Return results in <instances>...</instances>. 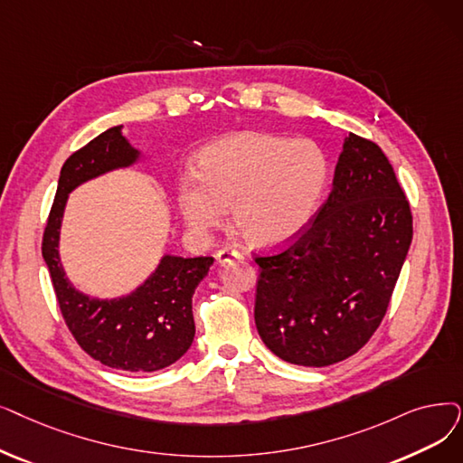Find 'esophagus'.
I'll return each mask as SVG.
<instances>
[{
    "label": "esophagus",
    "mask_w": 463,
    "mask_h": 463,
    "mask_svg": "<svg viewBox=\"0 0 463 463\" xmlns=\"http://www.w3.org/2000/svg\"><path fill=\"white\" fill-rule=\"evenodd\" d=\"M231 259H242V253L232 250V248H221L217 253H215V260L219 265H225L227 260Z\"/></svg>",
    "instance_id": "obj_1"
}]
</instances>
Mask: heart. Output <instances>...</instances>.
Returning <instances> with one entry per match:
<instances>
[{"label": "heart", "mask_w": 463, "mask_h": 463, "mask_svg": "<svg viewBox=\"0 0 463 463\" xmlns=\"http://www.w3.org/2000/svg\"><path fill=\"white\" fill-rule=\"evenodd\" d=\"M329 182V158L308 137L236 134L208 146L198 174L177 184L187 225L208 232L231 206L236 231L253 246L284 244L312 219Z\"/></svg>", "instance_id": "heart-1"}]
</instances>
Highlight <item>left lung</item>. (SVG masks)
Returning a JSON list of instances; mask_svg holds the SVG:
<instances>
[{"label": "left lung", "mask_w": 463, "mask_h": 463, "mask_svg": "<svg viewBox=\"0 0 463 463\" xmlns=\"http://www.w3.org/2000/svg\"><path fill=\"white\" fill-rule=\"evenodd\" d=\"M411 240V204L388 156L350 134L316 217L284 248L253 253L255 326L267 348L303 367L364 348L386 316Z\"/></svg>", "instance_id": "obj_1"}]
</instances>
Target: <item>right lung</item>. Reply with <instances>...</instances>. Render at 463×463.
Segmentation results:
<instances>
[{
    "instance_id": "add662e5",
    "label": "right lung",
    "mask_w": 463,
    "mask_h": 463,
    "mask_svg": "<svg viewBox=\"0 0 463 463\" xmlns=\"http://www.w3.org/2000/svg\"><path fill=\"white\" fill-rule=\"evenodd\" d=\"M137 151L113 127L75 151L62 166L43 232V259L60 312L77 345L111 369L153 373L182 357L194 338L193 293L213 257L165 255L155 274L132 295L113 300L90 298L71 288L58 257L60 223L70 191L113 168L128 166Z\"/></svg>"
}]
</instances>
